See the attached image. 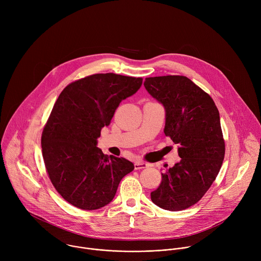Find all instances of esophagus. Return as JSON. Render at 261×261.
I'll use <instances>...</instances> for the list:
<instances>
[{"instance_id": "1", "label": "esophagus", "mask_w": 261, "mask_h": 261, "mask_svg": "<svg viewBox=\"0 0 261 261\" xmlns=\"http://www.w3.org/2000/svg\"><path fill=\"white\" fill-rule=\"evenodd\" d=\"M148 166L147 163H144V162H141V161H136L134 163V168L135 169H142V168H146Z\"/></svg>"}]
</instances>
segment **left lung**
<instances>
[{"mask_svg":"<svg viewBox=\"0 0 261 261\" xmlns=\"http://www.w3.org/2000/svg\"><path fill=\"white\" fill-rule=\"evenodd\" d=\"M143 86L165 109L164 133L178 146L179 162L162 173L152 201L171 212L198 202L218 175L225 143L215 102L180 75L146 77Z\"/></svg>","mask_w":261,"mask_h":261,"instance_id":"8db88e82","label":"left lung"}]
</instances>
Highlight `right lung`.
Listing matches in <instances>:
<instances>
[{
	"label": "right lung",
	"instance_id": "right-lung-1",
	"mask_svg": "<svg viewBox=\"0 0 261 261\" xmlns=\"http://www.w3.org/2000/svg\"><path fill=\"white\" fill-rule=\"evenodd\" d=\"M141 85L140 77L100 73L68 85L60 94L41 146L54 187L70 204L86 211L103 207L114 199L121 179L134 169L125 158L104 155L97 139L122 100Z\"/></svg>",
	"mask_w": 261,
	"mask_h": 261
}]
</instances>
